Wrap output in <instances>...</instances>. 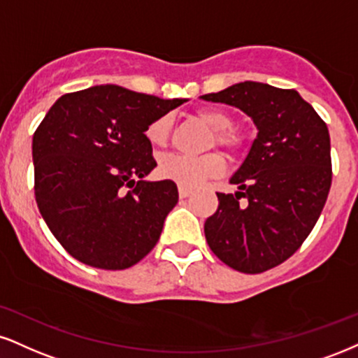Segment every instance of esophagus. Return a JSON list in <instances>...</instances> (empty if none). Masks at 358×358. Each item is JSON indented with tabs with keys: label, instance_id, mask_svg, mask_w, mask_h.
<instances>
[{
	"label": "esophagus",
	"instance_id": "obj_1",
	"mask_svg": "<svg viewBox=\"0 0 358 358\" xmlns=\"http://www.w3.org/2000/svg\"><path fill=\"white\" fill-rule=\"evenodd\" d=\"M178 193H180V198H188L190 196V190H188V188H185V187H180L178 188Z\"/></svg>",
	"mask_w": 358,
	"mask_h": 358
}]
</instances>
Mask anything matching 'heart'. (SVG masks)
<instances>
[{"label":"heart","instance_id":"obj_1","mask_svg":"<svg viewBox=\"0 0 358 358\" xmlns=\"http://www.w3.org/2000/svg\"><path fill=\"white\" fill-rule=\"evenodd\" d=\"M196 115L206 127L217 131L215 133V140H217L218 145L225 146L228 150H235L240 145V138L234 131H230L231 124H234L230 115L213 108H201L198 110ZM170 115H163L146 128V138L152 145H165L168 135H170ZM223 170H225V162L218 153H206L200 155V157L170 153L165 155L160 160V165H158V171H160L163 178L171 180V182L185 188H195L203 183L205 180L222 175Z\"/></svg>","mask_w":358,"mask_h":358}]
</instances>
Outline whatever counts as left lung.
Listing matches in <instances>:
<instances>
[{"label": "left lung", "mask_w": 358, "mask_h": 358, "mask_svg": "<svg viewBox=\"0 0 358 358\" xmlns=\"http://www.w3.org/2000/svg\"><path fill=\"white\" fill-rule=\"evenodd\" d=\"M200 98L242 110L257 127L230 176L238 192L217 193L220 205L206 218L205 238L223 264L262 273L294 255L324 210L331 185L329 128L295 90L243 81Z\"/></svg>", "instance_id": "8db88e82"}]
</instances>
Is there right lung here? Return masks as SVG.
Instances as JSON below:
<instances>
[{
    "mask_svg": "<svg viewBox=\"0 0 358 358\" xmlns=\"http://www.w3.org/2000/svg\"><path fill=\"white\" fill-rule=\"evenodd\" d=\"M116 85L63 94L33 135L34 196L63 248L90 266L123 270L148 255L178 203L157 166L146 128L183 105Z\"/></svg>",
    "mask_w": 358,
    "mask_h": 358,
    "instance_id": "add662e5",
    "label": "right lung"
}]
</instances>
